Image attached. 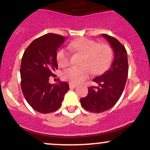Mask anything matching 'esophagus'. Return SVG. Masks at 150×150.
I'll return each instance as SVG.
<instances>
[{"instance_id": "1", "label": "esophagus", "mask_w": 150, "mask_h": 150, "mask_svg": "<svg viewBox=\"0 0 150 150\" xmlns=\"http://www.w3.org/2000/svg\"><path fill=\"white\" fill-rule=\"evenodd\" d=\"M69 88H76L77 87L76 84L72 83H69Z\"/></svg>"}]
</instances>
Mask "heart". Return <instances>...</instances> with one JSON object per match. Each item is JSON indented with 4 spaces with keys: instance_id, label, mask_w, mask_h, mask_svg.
Segmentation results:
<instances>
[{
    "instance_id": "1",
    "label": "heart",
    "mask_w": 150,
    "mask_h": 150,
    "mask_svg": "<svg viewBox=\"0 0 150 150\" xmlns=\"http://www.w3.org/2000/svg\"><path fill=\"white\" fill-rule=\"evenodd\" d=\"M72 50L84 54L81 67H71L63 72L65 80L72 83H80L89 75L100 74L108 69L111 63L113 51L106 44H97V42L88 39H78L69 45ZM57 62L59 66L69 64V55L66 49L61 48L57 52Z\"/></svg>"
}]
</instances>
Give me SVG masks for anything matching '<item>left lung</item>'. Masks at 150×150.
Listing matches in <instances>:
<instances>
[{"label":"left lung","mask_w":150,"mask_h":150,"mask_svg":"<svg viewBox=\"0 0 150 150\" xmlns=\"http://www.w3.org/2000/svg\"><path fill=\"white\" fill-rule=\"evenodd\" d=\"M114 50V57L110 67L93 81L97 86L88 88L86 97L80 100L84 109L92 113H102L111 108L117 103L125 86L128 75V62L126 49L114 37L102 34Z\"/></svg>","instance_id":"8db88e82"}]
</instances>
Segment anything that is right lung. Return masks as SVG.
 <instances>
[{"mask_svg":"<svg viewBox=\"0 0 150 150\" xmlns=\"http://www.w3.org/2000/svg\"><path fill=\"white\" fill-rule=\"evenodd\" d=\"M65 36L47 33L33 40L23 53L20 66L21 88L26 101L36 111L47 114L62 105L67 91V82L49 83L58 68L57 50Z\"/></svg>","mask_w":150,"mask_h":150,"instance_id":"1","label":"right lung"}]
</instances>
